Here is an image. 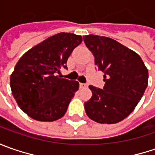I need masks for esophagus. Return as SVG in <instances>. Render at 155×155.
Listing matches in <instances>:
<instances>
[{
	"mask_svg": "<svg viewBox=\"0 0 155 155\" xmlns=\"http://www.w3.org/2000/svg\"><path fill=\"white\" fill-rule=\"evenodd\" d=\"M80 87L81 88H87V87H88V84H83V83H80Z\"/></svg>",
	"mask_w": 155,
	"mask_h": 155,
	"instance_id": "34e87169",
	"label": "esophagus"
}]
</instances>
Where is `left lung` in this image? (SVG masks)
<instances>
[{"label":"left lung","instance_id":"8db88e82","mask_svg":"<svg viewBox=\"0 0 155 155\" xmlns=\"http://www.w3.org/2000/svg\"><path fill=\"white\" fill-rule=\"evenodd\" d=\"M84 41L104 72L103 89L89 88L92 97L84 103L86 115L98 123L122 121L140 102L148 83V71L135 51L104 36L85 35Z\"/></svg>","mask_w":155,"mask_h":155}]
</instances>
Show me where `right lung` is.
<instances>
[{
	"label": "right lung",
	"mask_w": 155,
	"mask_h": 155,
	"mask_svg": "<svg viewBox=\"0 0 155 155\" xmlns=\"http://www.w3.org/2000/svg\"><path fill=\"white\" fill-rule=\"evenodd\" d=\"M83 41L82 36L59 33L32 47L21 57L10 76L12 94L27 116L53 122L64 116L79 88L78 81L60 78V69Z\"/></svg>",
	"instance_id": "right-lung-1"
}]
</instances>
